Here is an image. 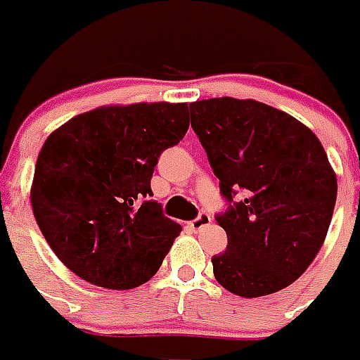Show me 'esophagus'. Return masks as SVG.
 Segmentation results:
<instances>
[{
    "label": "esophagus",
    "mask_w": 360,
    "mask_h": 360,
    "mask_svg": "<svg viewBox=\"0 0 360 360\" xmlns=\"http://www.w3.org/2000/svg\"><path fill=\"white\" fill-rule=\"evenodd\" d=\"M211 214L209 213H200L198 214V219H194L191 222V228L194 231H200V230H203V228H207L209 224H211Z\"/></svg>",
    "instance_id": "esophagus-1"
}]
</instances>
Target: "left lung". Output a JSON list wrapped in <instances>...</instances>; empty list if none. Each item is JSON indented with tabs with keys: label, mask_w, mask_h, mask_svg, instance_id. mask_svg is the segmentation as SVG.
I'll return each mask as SVG.
<instances>
[{
	"label": "left lung",
	"mask_w": 360,
	"mask_h": 360,
	"mask_svg": "<svg viewBox=\"0 0 360 360\" xmlns=\"http://www.w3.org/2000/svg\"><path fill=\"white\" fill-rule=\"evenodd\" d=\"M191 124L230 202L217 217L228 246L211 259L214 278L246 299L284 290L318 256L335 211L336 174L321 141L252 98L196 101Z\"/></svg>",
	"instance_id": "left-lung-1"
}]
</instances>
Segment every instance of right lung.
<instances>
[{
  "mask_svg": "<svg viewBox=\"0 0 360 360\" xmlns=\"http://www.w3.org/2000/svg\"><path fill=\"white\" fill-rule=\"evenodd\" d=\"M188 130L186 103L101 106L48 136L31 207L53 254L89 284L132 290L155 276L181 233L153 196L164 149Z\"/></svg>",
  "mask_w": 360,
  "mask_h": 360,
  "instance_id": "right-lung-1",
  "label": "right lung"
}]
</instances>
